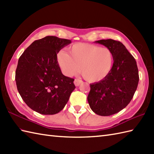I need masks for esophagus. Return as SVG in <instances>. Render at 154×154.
I'll return each instance as SVG.
<instances>
[{
	"label": "esophagus",
	"instance_id": "34e87169",
	"mask_svg": "<svg viewBox=\"0 0 154 154\" xmlns=\"http://www.w3.org/2000/svg\"><path fill=\"white\" fill-rule=\"evenodd\" d=\"M83 81H81V79H75V81H74V84H75V86H79V85L82 83Z\"/></svg>",
	"mask_w": 154,
	"mask_h": 154
}]
</instances>
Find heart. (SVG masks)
Returning <instances> with one entry per match:
<instances>
[{
	"label": "heart",
	"instance_id": "obj_1",
	"mask_svg": "<svg viewBox=\"0 0 154 154\" xmlns=\"http://www.w3.org/2000/svg\"><path fill=\"white\" fill-rule=\"evenodd\" d=\"M57 63L63 73L67 76L75 75L79 70L83 77L91 83L104 79L111 71L113 65V55L106 47L77 43L57 55Z\"/></svg>",
	"mask_w": 154,
	"mask_h": 154
}]
</instances>
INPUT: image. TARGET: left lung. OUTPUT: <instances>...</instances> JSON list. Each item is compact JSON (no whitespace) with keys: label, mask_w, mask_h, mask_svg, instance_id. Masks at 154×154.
I'll list each match as a JSON object with an SVG mask.
<instances>
[{"label":"left lung","mask_w":154,"mask_h":154,"mask_svg":"<svg viewBox=\"0 0 154 154\" xmlns=\"http://www.w3.org/2000/svg\"><path fill=\"white\" fill-rule=\"evenodd\" d=\"M95 42L110 49L114 63L104 79L90 85L87 100L94 113L110 116L124 109L132 99L139 81L138 69L134 57L120 42L108 39Z\"/></svg>","instance_id":"1"}]
</instances>
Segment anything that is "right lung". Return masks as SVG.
Instances as JSON below:
<instances>
[{
    "label": "right lung",
    "instance_id": "1",
    "mask_svg": "<svg viewBox=\"0 0 154 154\" xmlns=\"http://www.w3.org/2000/svg\"><path fill=\"white\" fill-rule=\"evenodd\" d=\"M71 43L48 35L35 40L20 57L15 80L22 99L31 109L45 115L63 109L75 89L74 79L61 73L57 54Z\"/></svg>",
    "mask_w": 154,
    "mask_h": 154
}]
</instances>
